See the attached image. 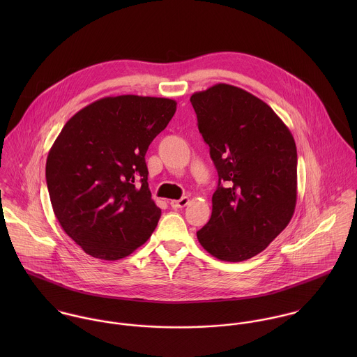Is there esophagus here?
<instances>
[{"instance_id": "1", "label": "esophagus", "mask_w": 357, "mask_h": 357, "mask_svg": "<svg viewBox=\"0 0 357 357\" xmlns=\"http://www.w3.org/2000/svg\"><path fill=\"white\" fill-rule=\"evenodd\" d=\"M188 204H190V199L184 197V198H181V199H178V201H172L170 206H172L173 208H183V207H185Z\"/></svg>"}]
</instances>
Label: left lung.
<instances>
[{
  "label": "left lung",
  "instance_id": "obj_1",
  "mask_svg": "<svg viewBox=\"0 0 357 357\" xmlns=\"http://www.w3.org/2000/svg\"><path fill=\"white\" fill-rule=\"evenodd\" d=\"M218 173L211 217L197 232L207 253L249 259L289 225L297 204V147L275 111L255 95L217 84L191 96Z\"/></svg>",
  "mask_w": 357,
  "mask_h": 357
}]
</instances>
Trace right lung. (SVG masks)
<instances>
[{
    "label": "right lung",
    "instance_id": "obj_1",
    "mask_svg": "<svg viewBox=\"0 0 357 357\" xmlns=\"http://www.w3.org/2000/svg\"><path fill=\"white\" fill-rule=\"evenodd\" d=\"M176 107L165 98H102L73 115L54 140L45 167L52 207L86 255L121 259L151 236L160 208L144 156Z\"/></svg>",
    "mask_w": 357,
    "mask_h": 357
}]
</instances>
